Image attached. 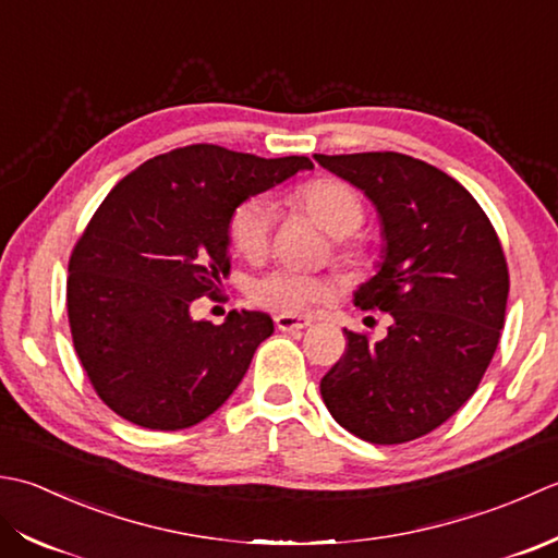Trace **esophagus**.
Segmentation results:
<instances>
[{
  "mask_svg": "<svg viewBox=\"0 0 558 558\" xmlns=\"http://www.w3.org/2000/svg\"><path fill=\"white\" fill-rule=\"evenodd\" d=\"M313 320H308V317H295V315H277L275 317V325L277 329H281V332H299V329H305L311 327Z\"/></svg>",
  "mask_w": 558,
  "mask_h": 558,
  "instance_id": "34e87169",
  "label": "esophagus"
}]
</instances>
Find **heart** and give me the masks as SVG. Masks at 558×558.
Returning a JSON list of instances; mask_svg holds the SVG:
<instances>
[{
    "label": "heart",
    "instance_id": "1",
    "mask_svg": "<svg viewBox=\"0 0 558 558\" xmlns=\"http://www.w3.org/2000/svg\"><path fill=\"white\" fill-rule=\"evenodd\" d=\"M291 204L308 214L315 223H320L329 235L344 238V243H339V253L347 259H359L363 255V245L347 241V235L356 233L366 221V207H363L359 192L347 185L344 180H308L291 192ZM271 221H275V211L263 197H250L235 204L229 214V223H226L235 253L247 259L263 257L269 247ZM247 295L265 311L279 315H305L327 299L329 283L325 279L301 275V271L271 269L247 283Z\"/></svg>",
    "mask_w": 558,
    "mask_h": 558
}]
</instances>
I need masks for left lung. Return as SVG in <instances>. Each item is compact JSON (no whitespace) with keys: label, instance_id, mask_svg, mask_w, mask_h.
I'll return each mask as SVG.
<instances>
[{"label":"left lung","instance_id":"1","mask_svg":"<svg viewBox=\"0 0 558 558\" xmlns=\"http://www.w3.org/2000/svg\"><path fill=\"white\" fill-rule=\"evenodd\" d=\"M315 161L380 214L388 247L354 301L392 320L380 342L344 329L323 400L339 426L375 446L422 438L470 400L494 359L510 289L501 241L470 192L418 158L366 151Z\"/></svg>","mask_w":558,"mask_h":558}]
</instances>
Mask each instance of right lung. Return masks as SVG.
<instances>
[{
	"label": "right lung",
	"instance_id": "1",
	"mask_svg": "<svg viewBox=\"0 0 558 558\" xmlns=\"http://www.w3.org/2000/svg\"><path fill=\"white\" fill-rule=\"evenodd\" d=\"M303 168L308 156L190 144L142 163L100 202L72 250L66 315L90 385L118 416L180 430L229 400L275 325L257 311L192 320L190 305L214 299L229 275L235 204Z\"/></svg>",
	"mask_w": 558,
	"mask_h": 558
}]
</instances>
